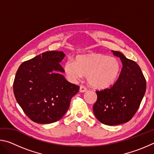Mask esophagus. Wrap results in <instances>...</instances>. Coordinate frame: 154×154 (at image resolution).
Returning <instances> with one entry per match:
<instances>
[{
	"label": "esophagus",
	"instance_id": "obj_1",
	"mask_svg": "<svg viewBox=\"0 0 154 154\" xmlns=\"http://www.w3.org/2000/svg\"><path fill=\"white\" fill-rule=\"evenodd\" d=\"M87 91V88L83 85H81L79 88V92H85Z\"/></svg>",
	"mask_w": 154,
	"mask_h": 154
}]
</instances>
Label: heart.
Returning <instances> with one entry per match:
<instances>
[{
  "label": "heart",
  "instance_id": "heart-1",
  "mask_svg": "<svg viewBox=\"0 0 154 154\" xmlns=\"http://www.w3.org/2000/svg\"><path fill=\"white\" fill-rule=\"evenodd\" d=\"M64 70L71 82L86 77L88 84L97 89H105L113 85L118 79L121 67L115 57L102 54L79 55L75 60L66 61Z\"/></svg>",
  "mask_w": 154,
  "mask_h": 154
}]
</instances>
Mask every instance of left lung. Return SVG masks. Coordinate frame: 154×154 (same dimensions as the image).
<instances>
[{"mask_svg": "<svg viewBox=\"0 0 154 154\" xmlns=\"http://www.w3.org/2000/svg\"><path fill=\"white\" fill-rule=\"evenodd\" d=\"M112 51L123 64L121 73L111 88L96 91L97 100L93 106L98 120L109 126L130 120L139 109L146 91V81L139 65L121 52Z\"/></svg>", "mask_w": 154, "mask_h": 154, "instance_id": "8db88e82", "label": "left lung"}]
</instances>
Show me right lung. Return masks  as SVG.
<instances>
[{"instance_id":"add662e5","label":"right lung","mask_w":154,"mask_h":154,"mask_svg":"<svg viewBox=\"0 0 154 154\" xmlns=\"http://www.w3.org/2000/svg\"><path fill=\"white\" fill-rule=\"evenodd\" d=\"M62 51L42 53L20 65L15 75L14 92L17 103L31 120L50 124L60 119L79 87L66 80L60 65Z\"/></svg>"}]
</instances>
